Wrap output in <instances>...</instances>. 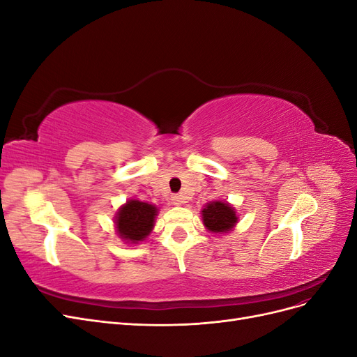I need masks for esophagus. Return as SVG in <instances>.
I'll return each mask as SVG.
<instances>
[{"mask_svg":"<svg viewBox=\"0 0 357 357\" xmlns=\"http://www.w3.org/2000/svg\"><path fill=\"white\" fill-rule=\"evenodd\" d=\"M171 201H172V204H174V205H183V204L186 202V198L183 197V195H174V197L171 198Z\"/></svg>","mask_w":357,"mask_h":357,"instance_id":"1","label":"esophagus"}]
</instances>
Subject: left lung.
Masks as SVG:
<instances>
[{"label": "left lung", "instance_id": "1", "mask_svg": "<svg viewBox=\"0 0 357 357\" xmlns=\"http://www.w3.org/2000/svg\"><path fill=\"white\" fill-rule=\"evenodd\" d=\"M201 219L205 229L215 235L228 234L238 223V214L229 202L211 201L204 205Z\"/></svg>", "mask_w": 357, "mask_h": 357}]
</instances>
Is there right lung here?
Here are the masks:
<instances>
[{"label": "right lung", "mask_w": 357, "mask_h": 357, "mask_svg": "<svg viewBox=\"0 0 357 357\" xmlns=\"http://www.w3.org/2000/svg\"><path fill=\"white\" fill-rule=\"evenodd\" d=\"M159 208L135 198L128 199L119 207L114 215V229L119 238L128 244L144 241L155 228V220Z\"/></svg>", "instance_id": "1"}]
</instances>
